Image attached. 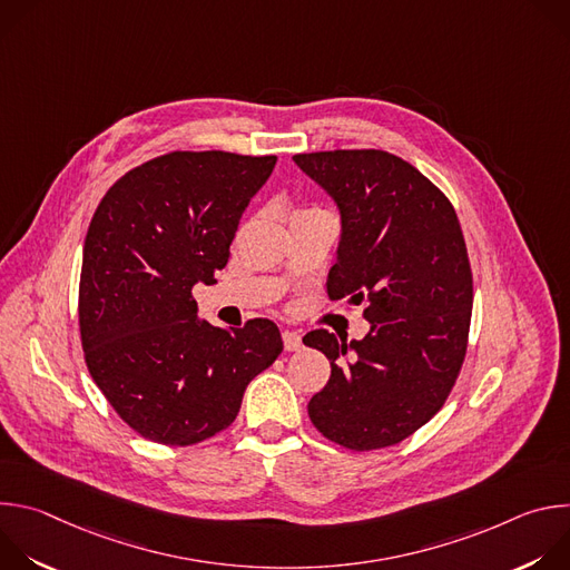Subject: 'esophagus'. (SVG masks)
Masks as SVG:
<instances>
[{
  "label": "esophagus",
  "instance_id": "34e87169",
  "mask_svg": "<svg viewBox=\"0 0 570 570\" xmlns=\"http://www.w3.org/2000/svg\"><path fill=\"white\" fill-rule=\"evenodd\" d=\"M282 341H284V350L286 352H297L302 350V336L297 332H284L282 334Z\"/></svg>",
  "mask_w": 570,
  "mask_h": 570
}]
</instances>
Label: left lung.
Listing matches in <instances>:
<instances>
[{"label": "left lung", "mask_w": 570, "mask_h": 570, "mask_svg": "<svg viewBox=\"0 0 570 570\" xmlns=\"http://www.w3.org/2000/svg\"><path fill=\"white\" fill-rule=\"evenodd\" d=\"M293 159L343 214L327 293L365 302L372 324L350 345L327 330L304 336L332 363L308 417L350 451L399 444L442 409L466 356L473 275L458 214L424 174L379 148Z\"/></svg>", "instance_id": "obj_1"}]
</instances>
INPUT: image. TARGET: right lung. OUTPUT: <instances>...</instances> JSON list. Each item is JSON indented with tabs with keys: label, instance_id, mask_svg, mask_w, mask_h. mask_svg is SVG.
<instances>
[{
	"label": "right lung",
	"instance_id": "1",
	"mask_svg": "<svg viewBox=\"0 0 570 570\" xmlns=\"http://www.w3.org/2000/svg\"><path fill=\"white\" fill-rule=\"evenodd\" d=\"M275 155L171 150L124 174L101 198L83 246L78 330L86 365L141 438L191 446L225 431L248 383L284 343L277 324L198 320L194 286L214 284Z\"/></svg>",
	"mask_w": 570,
	"mask_h": 570
}]
</instances>
